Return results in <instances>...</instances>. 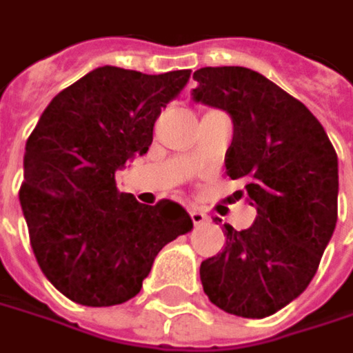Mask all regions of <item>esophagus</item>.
I'll use <instances>...</instances> for the list:
<instances>
[{
  "instance_id": "1",
  "label": "esophagus",
  "mask_w": 353,
  "mask_h": 353,
  "mask_svg": "<svg viewBox=\"0 0 353 353\" xmlns=\"http://www.w3.org/2000/svg\"><path fill=\"white\" fill-rule=\"evenodd\" d=\"M190 217H192L194 225H204V223L210 221V215L205 214V212H202V210H198V208H192V210H190Z\"/></svg>"
}]
</instances>
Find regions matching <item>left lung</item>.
<instances>
[{"label":"left lung","instance_id":"obj_1","mask_svg":"<svg viewBox=\"0 0 353 353\" xmlns=\"http://www.w3.org/2000/svg\"><path fill=\"white\" fill-rule=\"evenodd\" d=\"M194 79V101L233 120L227 174L256 208L248 229L223 225L225 248L202 262L200 280L225 313L264 319L305 292L334 233L336 151L311 110L259 72L202 68Z\"/></svg>","mask_w":353,"mask_h":353}]
</instances>
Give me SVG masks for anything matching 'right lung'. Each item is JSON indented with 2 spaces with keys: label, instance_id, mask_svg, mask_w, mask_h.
Segmentation results:
<instances>
[{
  "label": "right lung",
  "instance_id": "obj_1",
  "mask_svg": "<svg viewBox=\"0 0 353 353\" xmlns=\"http://www.w3.org/2000/svg\"><path fill=\"white\" fill-rule=\"evenodd\" d=\"M188 79L190 70L97 68L56 94L28 136L19 200L30 247L50 283L75 303L136 297L161 248L192 229L182 205L139 204L114 179L148 153L161 108Z\"/></svg>",
  "mask_w": 353,
  "mask_h": 353
}]
</instances>
